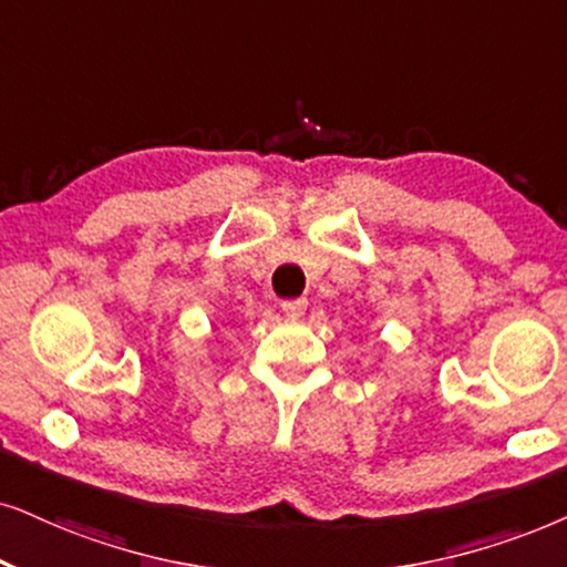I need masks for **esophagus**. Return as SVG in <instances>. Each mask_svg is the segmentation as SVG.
Segmentation results:
<instances>
[{"label":"esophagus","instance_id":"obj_1","mask_svg":"<svg viewBox=\"0 0 567 567\" xmlns=\"http://www.w3.org/2000/svg\"><path fill=\"white\" fill-rule=\"evenodd\" d=\"M306 308H308V300L306 298H288V300H282V311L288 313L290 319L303 317Z\"/></svg>","mask_w":567,"mask_h":567}]
</instances>
